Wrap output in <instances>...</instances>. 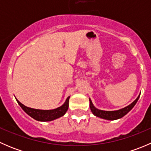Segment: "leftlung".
<instances>
[{
	"mask_svg": "<svg viewBox=\"0 0 151 151\" xmlns=\"http://www.w3.org/2000/svg\"><path fill=\"white\" fill-rule=\"evenodd\" d=\"M139 94L137 98L133 101L131 104H129V106H126V107L122 108L121 109H118V110H115V111H105V110H101V109H99L97 108H96L94 106V105L93 104L92 101L91 100V99H89L90 101V108H91V112H93L95 116L99 117L100 118H102V119L108 120V121H115V120H118L119 118H121L122 117L126 115L132 108L134 106V105L136 104V103L137 102L138 99L139 98Z\"/></svg>",
	"mask_w": 151,
	"mask_h": 151,
	"instance_id": "1",
	"label": "left lung"
}]
</instances>
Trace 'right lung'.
I'll use <instances>...</instances> for the list:
<instances>
[{
  "instance_id": "add662e5",
  "label": "right lung",
  "mask_w": 151,
  "mask_h": 151,
  "mask_svg": "<svg viewBox=\"0 0 151 151\" xmlns=\"http://www.w3.org/2000/svg\"><path fill=\"white\" fill-rule=\"evenodd\" d=\"M70 96L66 99V101L64 102L62 106L56 108L54 109H48V110H44V109H33V108L28 107L22 104V103L19 102L16 99L17 101L21 106L22 109L30 115L33 119L36 120L38 121H42V122H46V121H51L57 119V118H60L63 116L65 113L67 112L68 108V101H69Z\"/></svg>"
}]
</instances>
